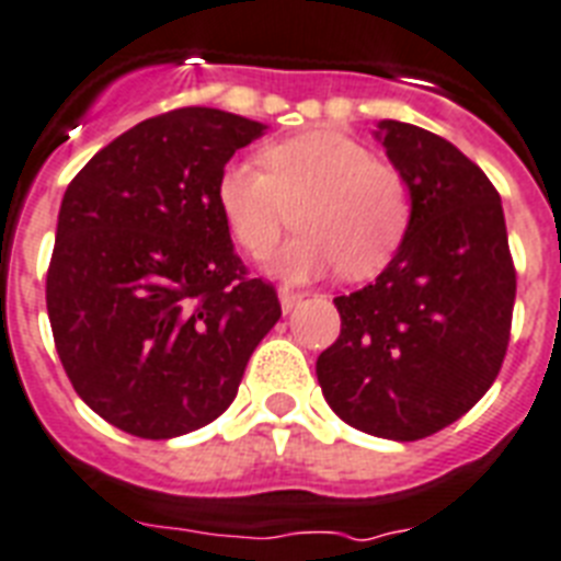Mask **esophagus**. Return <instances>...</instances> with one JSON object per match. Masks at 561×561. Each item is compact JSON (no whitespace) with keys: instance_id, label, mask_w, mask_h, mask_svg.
Masks as SVG:
<instances>
[{"instance_id":"esophagus-1","label":"esophagus","mask_w":561,"mask_h":561,"mask_svg":"<svg viewBox=\"0 0 561 561\" xmlns=\"http://www.w3.org/2000/svg\"><path fill=\"white\" fill-rule=\"evenodd\" d=\"M279 302H282V311L290 313L296 305L302 302V294H296V290H290V288H279Z\"/></svg>"}]
</instances>
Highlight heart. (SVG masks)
<instances>
[{
  "mask_svg": "<svg viewBox=\"0 0 561 561\" xmlns=\"http://www.w3.org/2000/svg\"><path fill=\"white\" fill-rule=\"evenodd\" d=\"M262 170L236 158L218 172L216 204L244 253L265 256L285 227V204L302 233L273 256L282 279L305 282L343 265L348 276H371L394 256L409 227L403 178L340 129H317L265 149Z\"/></svg>",
  "mask_w": 561,
  "mask_h": 561,
  "instance_id": "b5f03b06",
  "label": "heart"
}]
</instances>
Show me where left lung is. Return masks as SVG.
I'll list each match as a JSON object with an SVG mask.
<instances>
[{
  "label": "left lung",
  "mask_w": 561,
  "mask_h": 561,
  "mask_svg": "<svg viewBox=\"0 0 561 561\" xmlns=\"http://www.w3.org/2000/svg\"><path fill=\"white\" fill-rule=\"evenodd\" d=\"M375 138L409 193L407 236L371 285L336 296L340 336L317 359L348 426L417 440L470 412L507 354L516 302L502 198L449 140L400 121Z\"/></svg>",
  "instance_id": "left-lung-1"
}]
</instances>
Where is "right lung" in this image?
<instances>
[{
  "label": "right lung",
  "mask_w": 561,
  "mask_h": 561,
  "mask_svg": "<svg viewBox=\"0 0 561 561\" xmlns=\"http://www.w3.org/2000/svg\"><path fill=\"white\" fill-rule=\"evenodd\" d=\"M265 131L175 108L100 149L62 195L45 282L54 343L85 407L135 438L216 421L282 317L216 204L218 172Z\"/></svg>",
  "instance_id": "obj_1"
}]
</instances>
